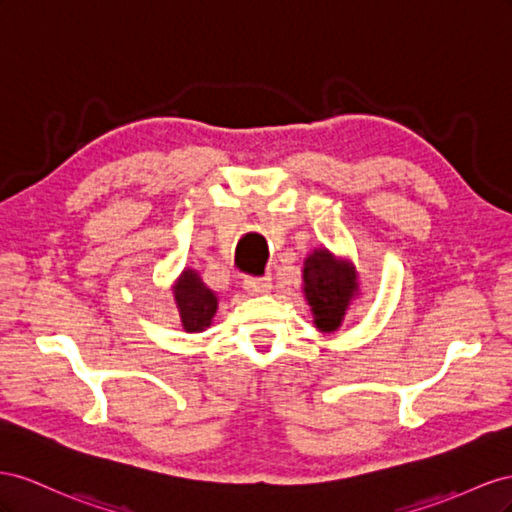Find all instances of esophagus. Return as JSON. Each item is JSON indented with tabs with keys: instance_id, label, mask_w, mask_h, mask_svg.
Masks as SVG:
<instances>
[{
	"instance_id": "obj_1",
	"label": "esophagus",
	"mask_w": 512,
	"mask_h": 512,
	"mask_svg": "<svg viewBox=\"0 0 512 512\" xmlns=\"http://www.w3.org/2000/svg\"><path fill=\"white\" fill-rule=\"evenodd\" d=\"M242 285L248 294L259 296V294H268V291L272 289V279L270 276H248Z\"/></svg>"
}]
</instances>
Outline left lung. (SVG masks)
<instances>
[{
  "mask_svg": "<svg viewBox=\"0 0 512 512\" xmlns=\"http://www.w3.org/2000/svg\"><path fill=\"white\" fill-rule=\"evenodd\" d=\"M304 294L315 315V326L324 332L337 330L356 294L354 268L339 264L326 248L315 251L304 261Z\"/></svg>",
  "mask_w": 512,
  "mask_h": 512,
  "instance_id": "1",
  "label": "left lung"
}]
</instances>
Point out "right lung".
<instances>
[{
  "mask_svg": "<svg viewBox=\"0 0 512 512\" xmlns=\"http://www.w3.org/2000/svg\"><path fill=\"white\" fill-rule=\"evenodd\" d=\"M175 302L186 332H201L210 326L216 313V296L203 285L195 270H186L175 287Z\"/></svg>",
  "mask_w": 512,
  "mask_h": 512,
  "instance_id": "obj_1",
  "label": "right lung"
}]
</instances>
